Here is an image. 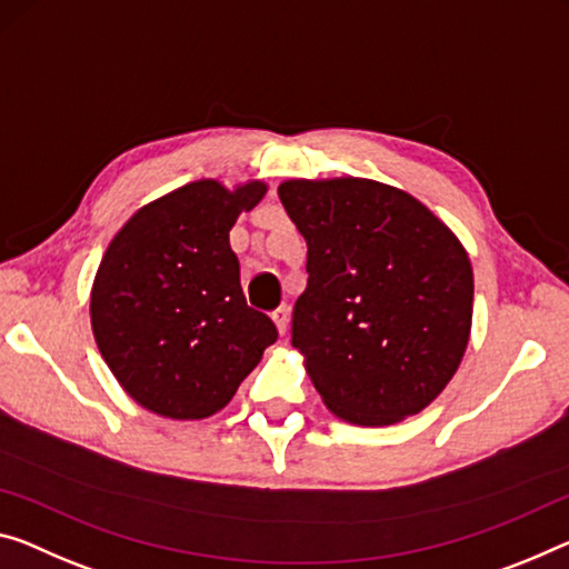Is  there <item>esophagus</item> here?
<instances>
[{
  "label": "esophagus",
  "instance_id": "34e87169",
  "mask_svg": "<svg viewBox=\"0 0 569 569\" xmlns=\"http://www.w3.org/2000/svg\"><path fill=\"white\" fill-rule=\"evenodd\" d=\"M272 320L279 330V336H284L287 326H290V308H287V305H279V308L272 312Z\"/></svg>",
  "mask_w": 569,
  "mask_h": 569
}]
</instances>
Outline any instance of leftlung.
Instances as JSON below:
<instances>
[{"instance_id": "left-lung-1", "label": "left lung", "mask_w": 569, "mask_h": 569, "mask_svg": "<svg viewBox=\"0 0 569 569\" xmlns=\"http://www.w3.org/2000/svg\"><path fill=\"white\" fill-rule=\"evenodd\" d=\"M308 241L292 346L336 417L387 427L440 397L466 356L473 267L460 239L405 190L366 178L284 180Z\"/></svg>"}]
</instances>
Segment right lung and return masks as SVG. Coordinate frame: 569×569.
Returning <instances> with one entry per match:
<instances>
[{"label": "right lung", "mask_w": 569, "mask_h": 569, "mask_svg": "<svg viewBox=\"0 0 569 569\" xmlns=\"http://www.w3.org/2000/svg\"><path fill=\"white\" fill-rule=\"evenodd\" d=\"M267 182H188L139 208L113 236L91 287V328L103 361L139 407L164 419H206L277 340L251 310L229 233Z\"/></svg>", "instance_id": "add662e5"}]
</instances>
